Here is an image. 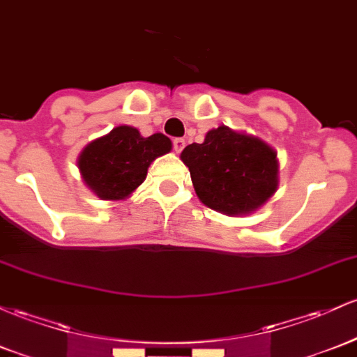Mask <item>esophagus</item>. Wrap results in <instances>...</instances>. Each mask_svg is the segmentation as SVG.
I'll return each instance as SVG.
<instances>
[{"mask_svg":"<svg viewBox=\"0 0 357 357\" xmlns=\"http://www.w3.org/2000/svg\"><path fill=\"white\" fill-rule=\"evenodd\" d=\"M185 146H186L185 139H174V140H172V149H174L178 154L183 151V149H185Z\"/></svg>","mask_w":357,"mask_h":357,"instance_id":"1","label":"esophagus"}]
</instances>
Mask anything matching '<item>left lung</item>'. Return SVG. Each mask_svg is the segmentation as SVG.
Listing matches in <instances>:
<instances>
[{
    "label": "left lung",
    "mask_w": 357,
    "mask_h": 357,
    "mask_svg": "<svg viewBox=\"0 0 357 357\" xmlns=\"http://www.w3.org/2000/svg\"><path fill=\"white\" fill-rule=\"evenodd\" d=\"M198 198L225 215H245L264 205L278 186L276 152L256 137L213 128L203 144L181 152Z\"/></svg>",
    "instance_id": "left-lung-1"
}]
</instances>
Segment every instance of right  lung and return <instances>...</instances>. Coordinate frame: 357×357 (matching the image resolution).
I'll use <instances>...</instances> for the list:
<instances>
[{"mask_svg":"<svg viewBox=\"0 0 357 357\" xmlns=\"http://www.w3.org/2000/svg\"><path fill=\"white\" fill-rule=\"evenodd\" d=\"M171 151L162 134L142 137L134 127L113 128L81 152L79 169L84 183L103 199H123L144 183L151 162Z\"/></svg>","mask_w":357,"mask_h":357,"instance_id":"right-lung-1","label":"right lung"}]
</instances>
